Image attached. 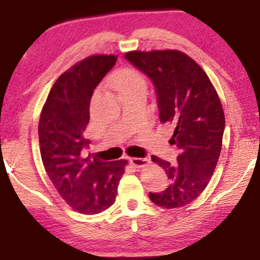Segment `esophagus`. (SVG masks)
Here are the masks:
<instances>
[{"label": "esophagus", "instance_id": "34e87169", "mask_svg": "<svg viewBox=\"0 0 260 260\" xmlns=\"http://www.w3.org/2000/svg\"><path fill=\"white\" fill-rule=\"evenodd\" d=\"M129 162L132 165L136 166V168H144V166H147L148 164H150L151 160L148 158L132 157V158H129Z\"/></svg>", "mask_w": 260, "mask_h": 260}]
</instances>
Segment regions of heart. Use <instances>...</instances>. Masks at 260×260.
Masks as SVG:
<instances>
[{"mask_svg":"<svg viewBox=\"0 0 260 260\" xmlns=\"http://www.w3.org/2000/svg\"><path fill=\"white\" fill-rule=\"evenodd\" d=\"M109 84L119 96L133 90L146 88V81L143 74L133 68L121 69L114 72L109 78Z\"/></svg>","mask_w":260,"mask_h":260,"instance_id":"b5f03b06","label":"heart"}]
</instances>
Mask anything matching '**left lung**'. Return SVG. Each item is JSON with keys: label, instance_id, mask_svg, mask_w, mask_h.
Returning a JSON list of instances; mask_svg holds the SVG:
<instances>
[{"label": "left lung", "instance_id": "obj_1", "mask_svg": "<svg viewBox=\"0 0 260 260\" xmlns=\"http://www.w3.org/2000/svg\"><path fill=\"white\" fill-rule=\"evenodd\" d=\"M124 57L153 82L159 119L174 128L169 143L179 152L172 164L152 157L171 183L164 191L150 192V199L166 209L189 205L208 185L221 153L224 115L219 95L205 70L184 52L129 51Z\"/></svg>", "mask_w": 260, "mask_h": 260}]
</instances>
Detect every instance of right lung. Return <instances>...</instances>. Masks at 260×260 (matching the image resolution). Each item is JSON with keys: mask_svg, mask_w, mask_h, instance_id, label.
Segmentation results:
<instances>
[{"mask_svg": "<svg viewBox=\"0 0 260 260\" xmlns=\"http://www.w3.org/2000/svg\"><path fill=\"white\" fill-rule=\"evenodd\" d=\"M116 59L115 54H94L72 65L54 82L40 114L45 171L61 199L82 214H99L114 205L127 165L124 159L102 161L83 155L92 91Z\"/></svg>", "mask_w": 260, "mask_h": 260, "instance_id": "1", "label": "right lung"}]
</instances>
